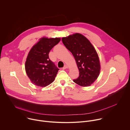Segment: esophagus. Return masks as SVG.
Returning <instances> with one entry per match:
<instances>
[{"label": "esophagus", "mask_w": 130, "mask_h": 130, "mask_svg": "<svg viewBox=\"0 0 130 130\" xmlns=\"http://www.w3.org/2000/svg\"><path fill=\"white\" fill-rule=\"evenodd\" d=\"M68 67V66H67V65H64V66L63 67V69H65L67 68Z\"/></svg>", "instance_id": "obj_1"}]
</instances>
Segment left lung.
Returning a JSON list of instances; mask_svg holds the SVG:
<instances>
[{
  "label": "left lung",
  "mask_w": 130,
  "mask_h": 130,
  "mask_svg": "<svg viewBox=\"0 0 130 130\" xmlns=\"http://www.w3.org/2000/svg\"><path fill=\"white\" fill-rule=\"evenodd\" d=\"M63 44L75 59L79 76L73 82L81 86H88L98 77L100 65L98 54L89 41L83 35L75 33L62 39Z\"/></svg>",
  "instance_id": "left-lung-1"
}]
</instances>
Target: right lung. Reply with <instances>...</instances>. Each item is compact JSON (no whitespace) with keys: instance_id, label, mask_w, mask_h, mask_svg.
I'll list each match as a JSON object with an SVG mask.
<instances>
[{"instance_id":"right-lung-1","label":"right lung","mask_w":130,"mask_h":130,"mask_svg":"<svg viewBox=\"0 0 130 130\" xmlns=\"http://www.w3.org/2000/svg\"><path fill=\"white\" fill-rule=\"evenodd\" d=\"M60 41V38H43L31 49L26 59L25 69L33 84L45 87L54 80L59 69L50 60L49 53Z\"/></svg>"}]
</instances>
